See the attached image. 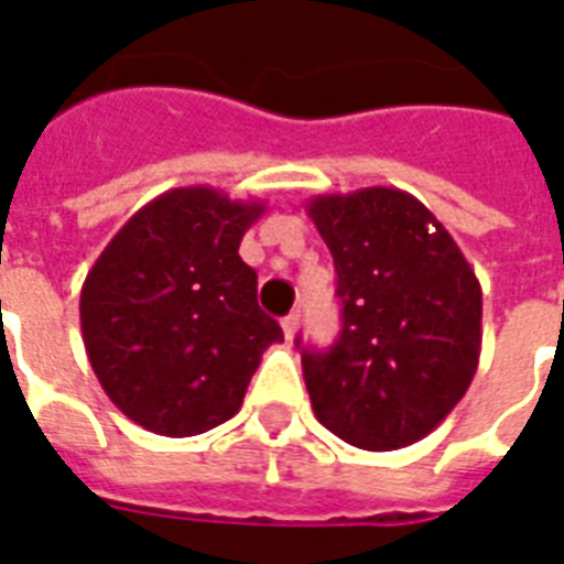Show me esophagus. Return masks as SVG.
<instances>
[{
  "label": "esophagus",
  "mask_w": 564,
  "mask_h": 564,
  "mask_svg": "<svg viewBox=\"0 0 564 564\" xmlns=\"http://www.w3.org/2000/svg\"><path fill=\"white\" fill-rule=\"evenodd\" d=\"M283 335H286V341H293L295 332H299V314H290V317H283Z\"/></svg>",
  "instance_id": "obj_1"
}]
</instances>
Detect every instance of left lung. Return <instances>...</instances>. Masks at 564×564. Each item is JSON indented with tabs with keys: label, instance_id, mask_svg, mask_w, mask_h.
Segmentation results:
<instances>
[{
	"label": "left lung",
	"instance_id": "8db88e82",
	"mask_svg": "<svg viewBox=\"0 0 564 564\" xmlns=\"http://www.w3.org/2000/svg\"><path fill=\"white\" fill-rule=\"evenodd\" d=\"M338 274L341 335L302 347L314 414L359 449H399L459 404L480 359V281L432 210L395 186L314 196Z\"/></svg>",
	"mask_w": 564,
	"mask_h": 564
}]
</instances>
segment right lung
I'll use <instances>...</instances> for the list:
<instances>
[{
	"label": "right lung",
	"instance_id": "obj_1",
	"mask_svg": "<svg viewBox=\"0 0 564 564\" xmlns=\"http://www.w3.org/2000/svg\"><path fill=\"white\" fill-rule=\"evenodd\" d=\"M265 202L177 186L139 208L80 286V332L108 399L153 435L238 414L265 347L283 341L238 257Z\"/></svg>",
	"mask_w": 564,
	"mask_h": 564
}]
</instances>
